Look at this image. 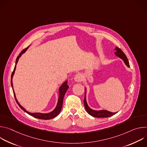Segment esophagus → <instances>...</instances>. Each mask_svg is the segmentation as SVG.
Segmentation results:
<instances>
[{"mask_svg":"<svg viewBox=\"0 0 147 147\" xmlns=\"http://www.w3.org/2000/svg\"><path fill=\"white\" fill-rule=\"evenodd\" d=\"M74 81L77 82H81L82 81V77L80 74H77L74 77Z\"/></svg>","mask_w":147,"mask_h":147,"instance_id":"1","label":"esophagus"}]
</instances>
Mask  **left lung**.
Returning <instances> with one entry per match:
<instances>
[{"label":"left lung","instance_id":"left-lung-1","mask_svg":"<svg viewBox=\"0 0 147 147\" xmlns=\"http://www.w3.org/2000/svg\"><path fill=\"white\" fill-rule=\"evenodd\" d=\"M115 51H116V52H115V54L116 55V56H118L120 59H121L123 60V61L124 62L125 65H126L128 67H130L129 60H128L126 56H125V55L124 53V52L118 47H116L115 49ZM86 93H87V91H86V88H85V97H84V107L86 108V111L87 112V113L89 115H90L92 116L95 117H110V116H112L115 115L117 113V112H115V113L111 112L107 110L95 111V110L91 109L89 107V106L88 105L87 102Z\"/></svg>","mask_w":147,"mask_h":147}]
</instances>
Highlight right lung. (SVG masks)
I'll return each instance as SVG.
<instances>
[{
  "label": "right lung",
  "instance_id": "add662e5",
  "mask_svg": "<svg viewBox=\"0 0 147 147\" xmlns=\"http://www.w3.org/2000/svg\"><path fill=\"white\" fill-rule=\"evenodd\" d=\"M28 48L24 49L23 51H22V52H21L19 55L17 56V59H16V65H15V67H14V70L12 73V74H11V87L13 88V93H14V97H15V99H16V100L17 103V104L18 105V106L20 107V108L23 109L25 112H26L27 113H28V115L35 117V118H37V119H43V120H49V119H53L55 117H56L59 114V113L60 112L61 110V108H62V106H63V98H64V96L67 90V89L69 88V86H68V84H67V81H66L65 82H64L62 84V85L59 87V99H58V102H57V105L56 107V108H55V109L53 111H52V112H49V113H30L29 112H28L27 111H26L21 105L19 103V102H18L17 99H16V95H15V92L14 91V90H13V82H12V78H13V77L14 76V74L15 73V70H16V65L17 63V62L18 61V59L19 58L22 56V55L25 53L26 52V51L27 50Z\"/></svg>",
  "mask_w": 147,
  "mask_h": 147
}]
</instances>
